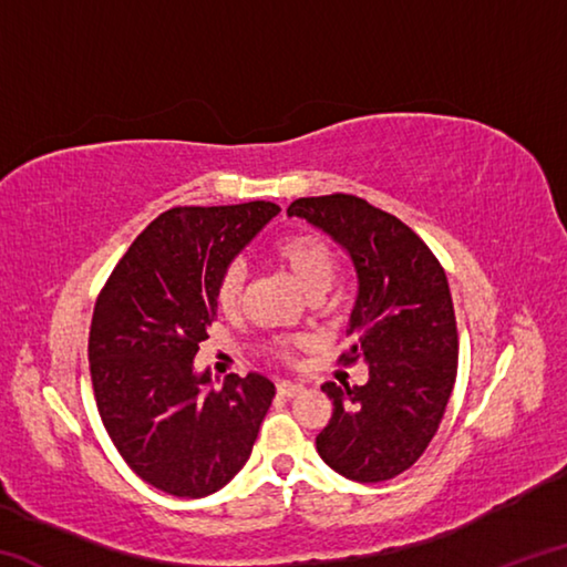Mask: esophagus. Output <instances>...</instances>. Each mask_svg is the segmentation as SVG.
Returning <instances> with one entry per match:
<instances>
[{"mask_svg": "<svg viewBox=\"0 0 567 567\" xmlns=\"http://www.w3.org/2000/svg\"><path fill=\"white\" fill-rule=\"evenodd\" d=\"M302 390H305L302 385H297V382H290V380L277 382V392H280L282 398H295V395H300Z\"/></svg>", "mask_w": 567, "mask_h": 567, "instance_id": "34e87169", "label": "esophagus"}]
</instances>
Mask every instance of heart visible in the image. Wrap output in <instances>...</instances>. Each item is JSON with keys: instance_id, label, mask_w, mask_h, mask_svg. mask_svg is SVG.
I'll return each instance as SVG.
<instances>
[{"instance_id": "1", "label": "heart", "mask_w": 567, "mask_h": 567, "mask_svg": "<svg viewBox=\"0 0 567 567\" xmlns=\"http://www.w3.org/2000/svg\"><path fill=\"white\" fill-rule=\"evenodd\" d=\"M277 260L292 275V280L302 287L307 295L324 292L334 277V255L324 239L315 235H295L282 239L275 249ZM245 292V267L235 262L219 277L217 302L223 310H235ZM280 354H287L282 344Z\"/></svg>"}]
</instances>
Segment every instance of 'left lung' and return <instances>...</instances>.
Wrapping results in <instances>:
<instances>
[{
  "instance_id": "obj_1",
  "label": "left lung",
  "mask_w": 567,
  "mask_h": 567,
  "mask_svg": "<svg viewBox=\"0 0 567 567\" xmlns=\"http://www.w3.org/2000/svg\"><path fill=\"white\" fill-rule=\"evenodd\" d=\"M307 219L344 249L358 277L342 362L368 364V382H324L332 417L315 440L320 457L354 483H382L425 453L457 375V328L445 270L427 245L352 195L300 197Z\"/></svg>"
}]
</instances>
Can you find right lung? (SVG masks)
I'll list each match as a JSON object with an SVG mask.
<instances>
[{"label": "right lung", "mask_w": 567, "mask_h": 567, "mask_svg": "<svg viewBox=\"0 0 567 567\" xmlns=\"http://www.w3.org/2000/svg\"><path fill=\"white\" fill-rule=\"evenodd\" d=\"M272 203L175 207L134 239L92 315L90 370L104 427L134 473L175 497L217 493L247 463L272 405L260 372L213 388L195 354L219 277L277 217Z\"/></svg>", "instance_id": "right-lung-1"}]
</instances>
